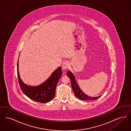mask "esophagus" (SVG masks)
I'll use <instances>...</instances> for the list:
<instances>
[{"instance_id":"1","label":"esophagus","mask_w":131,"mask_h":131,"mask_svg":"<svg viewBox=\"0 0 131 131\" xmlns=\"http://www.w3.org/2000/svg\"><path fill=\"white\" fill-rule=\"evenodd\" d=\"M69 67V63L68 62V61H66L63 63L62 67L63 70H66Z\"/></svg>"}]
</instances>
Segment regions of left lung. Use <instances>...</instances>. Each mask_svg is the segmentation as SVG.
<instances>
[{"label": "left lung", "mask_w": 131, "mask_h": 131, "mask_svg": "<svg viewBox=\"0 0 131 131\" xmlns=\"http://www.w3.org/2000/svg\"><path fill=\"white\" fill-rule=\"evenodd\" d=\"M67 75L71 80V86L75 96L78 99L81 100H94L98 99L100 97H101V96H99L98 97H92L87 96V95L81 91V89H80L76 82L75 75L70 71H68L67 72Z\"/></svg>", "instance_id": "left-lung-1"}]
</instances>
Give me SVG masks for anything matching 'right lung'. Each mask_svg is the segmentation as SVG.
<instances>
[{
    "mask_svg": "<svg viewBox=\"0 0 131 131\" xmlns=\"http://www.w3.org/2000/svg\"><path fill=\"white\" fill-rule=\"evenodd\" d=\"M62 73L61 67H59L41 84L36 86H28L24 83L20 78L19 72V60L17 63L18 78L21 90L31 100L41 103H48L54 97L56 85Z\"/></svg>",
    "mask_w": 131,
    "mask_h": 131,
    "instance_id": "right-lung-1",
    "label": "right lung"
}]
</instances>
